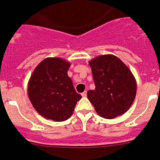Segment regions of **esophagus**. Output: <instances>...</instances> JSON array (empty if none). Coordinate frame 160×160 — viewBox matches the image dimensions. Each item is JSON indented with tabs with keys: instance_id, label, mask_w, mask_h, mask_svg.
Here are the masks:
<instances>
[{
	"instance_id": "esophagus-1",
	"label": "esophagus",
	"mask_w": 160,
	"mask_h": 160,
	"mask_svg": "<svg viewBox=\"0 0 160 160\" xmlns=\"http://www.w3.org/2000/svg\"><path fill=\"white\" fill-rule=\"evenodd\" d=\"M86 95H87V93H86V91L83 92H82V94H81V95H82V97H86Z\"/></svg>"
}]
</instances>
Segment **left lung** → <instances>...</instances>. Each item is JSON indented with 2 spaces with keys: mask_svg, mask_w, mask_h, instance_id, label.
Segmentation results:
<instances>
[{
  "mask_svg": "<svg viewBox=\"0 0 160 160\" xmlns=\"http://www.w3.org/2000/svg\"><path fill=\"white\" fill-rule=\"evenodd\" d=\"M95 89L87 97L95 111L105 119L123 114L136 95L137 84L129 68L113 55L98 56L89 62Z\"/></svg>",
  "mask_w": 160,
  "mask_h": 160,
  "instance_id": "obj_1",
  "label": "left lung"
}]
</instances>
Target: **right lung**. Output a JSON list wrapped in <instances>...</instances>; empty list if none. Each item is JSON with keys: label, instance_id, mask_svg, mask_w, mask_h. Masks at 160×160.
<instances>
[{"label": "right lung", "instance_id": "obj_1", "mask_svg": "<svg viewBox=\"0 0 160 160\" xmlns=\"http://www.w3.org/2000/svg\"><path fill=\"white\" fill-rule=\"evenodd\" d=\"M71 63L61 58H47L33 71L28 94L33 107L46 119L65 121L82 98L68 75Z\"/></svg>", "mask_w": 160, "mask_h": 160}]
</instances>
